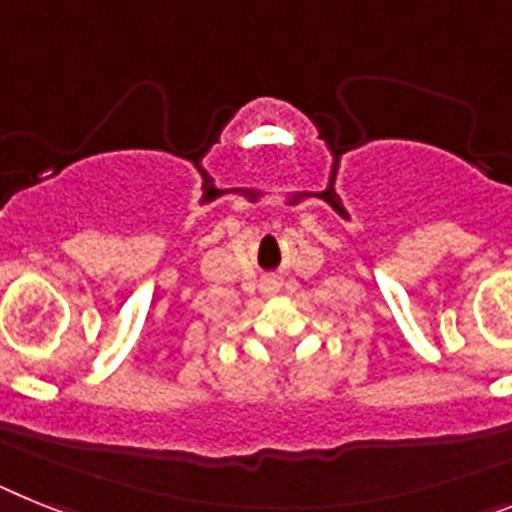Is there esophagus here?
<instances>
[{"label":"esophagus","mask_w":512,"mask_h":512,"mask_svg":"<svg viewBox=\"0 0 512 512\" xmlns=\"http://www.w3.org/2000/svg\"><path fill=\"white\" fill-rule=\"evenodd\" d=\"M260 288L265 296H273V293L281 291V281H278V278H268V281H262Z\"/></svg>","instance_id":"1"}]
</instances>
